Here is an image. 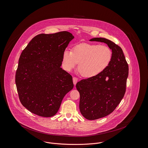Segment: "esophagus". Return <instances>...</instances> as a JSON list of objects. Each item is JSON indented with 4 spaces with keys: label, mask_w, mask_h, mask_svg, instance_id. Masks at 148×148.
Returning a JSON list of instances; mask_svg holds the SVG:
<instances>
[{
    "label": "esophagus",
    "mask_w": 148,
    "mask_h": 148,
    "mask_svg": "<svg viewBox=\"0 0 148 148\" xmlns=\"http://www.w3.org/2000/svg\"><path fill=\"white\" fill-rule=\"evenodd\" d=\"M77 80H78V79L77 77H73V84H74L75 85L76 84V83L77 82Z\"/></svg>",
    "instance_id": "obj_1"
}]
</instances>
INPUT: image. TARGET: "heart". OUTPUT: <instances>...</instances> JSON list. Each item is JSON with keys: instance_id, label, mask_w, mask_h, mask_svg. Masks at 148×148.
<instances>
[{"instance_id": "obj_1", "label": "heart", "mask_w": 148, "mask_h": 148, "mask_svg": "<svg viewBox=\"0 0 148 148\" xmlns=\"http://www.w3.org/2000/svg\"><path fill=\"white\" fill-rule=\"evenodd\" d=\"M112 59V51L108 46L91 44H81L75 46L72 51L66 50L62 56V65L71 71L79 63L81 75L92 78L107 69Z\"/></svg>"}]
</instances>
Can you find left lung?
I'll list each match as a JSON object with an SVG mask.
<instances>
[{"label": "left lung", "instance_id": "obj_1", "mask_svg": "<svg viewBox=\"0 0 148 148\" xmlns=\"http://www.w3.org/2000/svg\"><path fill=\"white\" fill-rule=\"evenodd\" d=\"M90 40L104 42L112 51V59L107 69L96 77L81 80L76 85L80 95L81 113L87 119L94 120L113 112L123 98L128 66L122 49L113 41L101 38Z\"/></svg>", "mask_w": 148, "mask_h": 148}]
</instances>
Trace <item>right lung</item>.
<instances>
[{"instance_id":"1","label":"right lung","mask_w":148,"mask_h":148,"mask_svg":"<svg viewBox=\"0 0 148 148\" xmlns=\"http://www.w3.org/2000/svg\"><path fill=\"white\" fill-rule=\"evenodd\" d=\"M73 38L67 31L41 34L22 51L15 81L21 104L31 113L44 117L54 116L73 89L72 77L60 66L63 52Z\"/></svg>"}]
</instances>
